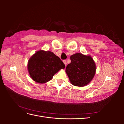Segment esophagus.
<instances>
[{"label": "esophagus", "instance_id": "obj_1", "mask_svg": "<svg viewBox=\"0 0 124 124\" xmlns=\"http://www.w3.org/2000/svg\"><path fill=\"white\" fill-rule=\"evenodd\" d=\"M63 63H64V64L65 65V66H66L67 65V62H66V61L64 60V61H63Z\"/></svg>", "mask_w": 124, "mask_h": 124}]
</instances>
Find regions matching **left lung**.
Instances as JSON below:
<instances>
[{
	"mask_svg": "<svg viewBox=\"0 0 124 124\" xmlns=\"http://www.w3.org/2000/svg\"><path fill=\"white\" fill-rule=\"evenodd\" d=\"M66 72L73 85L83 87L90 83L96 73V64L89 55L76 53L70 56Z\"/></svg>",
	"mask_w": 124,
	"mask_h": 124,
	"instance_id": "left-lung-1",
	"label": "left lung"
}]
</instances>
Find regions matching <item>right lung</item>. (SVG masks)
I'll list each match as a JSON object with an SVG mask.
<instances>
[{
  "label": "right lung",
  "mask_w": 124,
  "mask_h": 124,
  "mask_svg": "<svg viewBox=\"0 0 124 124\" xmlns=\"http://www.w3.org/2000/svg\"><path fill=\"white\" fill-rule=\"evenodd\" d=\"M65 65L59 57L51 51L40 50L30 58L27 68L32 79L38 83L51 80L54 75Z\"/></svg>",
  "instance_id": "add662e5"
}]
</instances>
